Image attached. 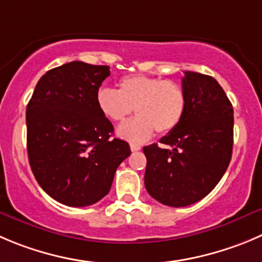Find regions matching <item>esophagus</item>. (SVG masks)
<instances>
[{"label": "esophagus", "instance_id": "esophagus-1", "mask_svg": "<svg viewBox=\"0 0 262 262\" xmlns=\"http://www.w3.org/2000/svg\"><path fill=\"white\" fill-rule=\"evenodd\" d=\"M129 148H131V150L133 151H138V150H140V145H136V144H131V145H129Z\"/></svg>", "mask_w": 262, "mask_h": 262}]
</instances>
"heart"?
Wrapping results in <instances>:
<instances>
[{
  "instance_id": "obj_1",
  "label": "heart",
  "mask_w": 262,
  "mask_h": 262,
  "mask_svg": "<svg viewBox=\"0 0 262 262\" xmlns=\"http://www.w3.org/2000/svg\"><path fill=\"white\" fill-rule=\"evenodd\" d=\"M96 104L104 117L112 122H122L135 111L138 117L118 128L124 140L140 144L157 133L164 135L183 121L188 105L185 90L173 81L159 77L133 74L119 79L118 91L100 87Z\"/></svg>"
}]
</instances>
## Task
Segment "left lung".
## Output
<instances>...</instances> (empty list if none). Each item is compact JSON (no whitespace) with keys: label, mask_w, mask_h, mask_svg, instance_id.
<instances>
[{"label":"left lung","mask_w":262,"mask_h":262,"mask_svg":"<svg viewBox=\"0 0 262 262\" xmlns=\"http://www.w3.org/2000/svg\"><path fill=\"white\" fill-rule=\"evenodd\" d=\"M188 105L161 146H144V183L156 201L185 207L207 195L225 173L233 151L234 112L223 87L213 77L185 72Z\"/></svg>","instance_id":"obj_1"}]
</instances>
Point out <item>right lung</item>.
Listing matches in <instances>:
<instances>
[{
    "label": "right lung",
    "mask_w": 262,
    "mask_h": 262,
    "mask_svg": "<svg viewBox=\"0 0 262 262\" xmlns=\"http://www.w3.org/2000/svg\"><path fill=\"white\" fill-rule=\"evenodd\" d=\"M108 66L71 61L39 78L27 105V149L37 183L71 207L96 203L111 190L129 145L112 139L114 127L101 114L96 92Z\"/></svg>",
    "instance_id": "add662e5"
}]
</instances>
